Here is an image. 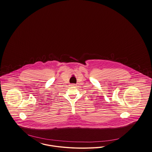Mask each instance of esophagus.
Listing matches in <instances>:
<instances>
[{"label": "esophagus", "instance_id": "obj_1", "mask_svg": "<svg viewBox=\"0 0 152 152\" xmlns=\"http://www.w3.org/2000/svg\"><path fill=\"white\" fill-rule=\"evenodd\" d=\"M71 86H75V84H71Z\"/></svg>", "mask_w": 152, "mask_h": 152}]
</instances>
